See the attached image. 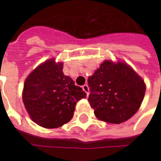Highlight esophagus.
Here are the masks:
<instances>
[{
  "label": "esophagus",
  "mask_w": 161,
  "mask_h": 161,
  "mask_svg": "<svg viewBox=\"0 0 161 161\" xmlns=\"http://www.w3.org/2000/svg\"><path fill=\"white\" fill-rule=\"evenodd\" d=\"M82 88H83V90L86 92L87 96H89V86H88L87 84H84V85H83V87Z\"/></svg>",
  "instance_id": "34e87169"
}]
</instances>
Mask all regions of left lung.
<instances>
[{"label": "left lung", "instance_id": "8db88e82", "mask_svg": "<svg viewBox=\"0 0 161 161\" xmlns=\"http://www.w3.org/2000/svg\"><path fill=\"white\" fill-rule=\"evenodd\" d=\"M88 101L96 117L112 124L128 121L138 111L146 92L144 79L129 64L105 59L88 78Z\"/></svg>", "mask_w": 161, "mask_h": 161}]
</instances>
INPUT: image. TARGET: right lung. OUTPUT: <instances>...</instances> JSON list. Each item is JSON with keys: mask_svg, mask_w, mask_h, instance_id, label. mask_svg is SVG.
I'll list each match as a JSON object with an SVG mask.
<instances>
[{"mask_svg": "<svg viewBox=\"0 0 161 161\" xmlns=\"http://www.w3.org/2000/svg\"><path fill=\"white\" fill-rule=\"evenodd\" d=\"M54 58L38 65L24 82L22 101L30 118L46 128H59L73 117L77 102L86 97Z\"/></svg>", "mask_w": 161, "mask_h": 161, "instance_id": "obj_1", "label": "right lung"}]
</instances>
